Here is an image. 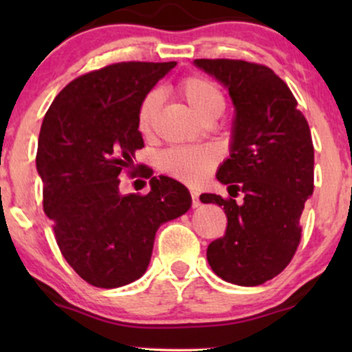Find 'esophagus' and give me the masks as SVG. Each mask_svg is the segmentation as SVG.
<instances>
[{
  "label": "esophagus",
  "instance_id": "esophagus-1",
  "mask_svg": "<svg viewBox=\"0 0 352 352\" xmlns=\"http://www.w3.org/2000/svg\"><path fill=\"white\" fill-rule=\"evenodd\" d=\"M190 195H192V207L197 208L200 205V199H199V192H190Z\"/></svg>",
  "mask_w": 352,
  "mask_h": 352
}]
</instances>
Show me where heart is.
Segmentation results:
<instances>
[{
    "mask_svg": "<svg viewBox=\"0 0 352 352\" xmlns=\"http://www.w3.org/2000/svg\"><path fill=\"white\" fill-rule=\"evenodd\" d=\"M177 92L204 120L217 119L225 109L223 92L205 76L190 74L177 82ZM160 109V94L151 91L140 100L137 109V129L140 134H151L157 112ZM221 153L215 145L201 147H172L160 153V170L185 184H199L220 162Z\"/></svg>",
    "mask_w": 352,
    "mask_h": 352,
    "instance_id": "1",
    "label": "heart"
}]
</instances>
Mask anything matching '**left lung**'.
<instances>
[{
	"instance_id": "left-lung-1",
	"label": "left lung",
	"mask_w": 352,
	"mask_h": 352,
	"mask_svg": "<svg viewBox=\"0 0 352 352\" xmlns=\"http://www.w3.org/2000/svg\"><path fill=\"white\" fill-rule=\"evenodd\" d=\"M228 87L236 109L230 159L217 173L231 197L204 193V204L223 207L225 235L207 248L221 280L258 286L278 276L301 241L300 218L314 190V147L306 117L280 76L243 59H195Z\"/></svg>"
}]
</instances>
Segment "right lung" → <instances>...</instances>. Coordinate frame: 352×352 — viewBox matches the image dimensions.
I'll use <instances>...</instances> for the list:
<instances>
[{
  "label": "right lung",
  "mask_w": 352,
  "mask_h": 352,
  "mask_svg": "<svg viewBox=\"0 0 352 352\" xmlns=\"http://www.w3.org/2000/svg\"><path fill=\"white\" fill-rule=\"evenodd\" d=\"M177 63L109 64L71 80L44 116L36 167L44 182V212L56 243L76 273L98 288L140 278L155 232L192 205L188 190L170 177L132 172L144 147L137 129L140 100ZM151 179L147 196L118 192L120 175Z\"/></svg>",
  "instance_id": "obj_1"
}]
</instances>
